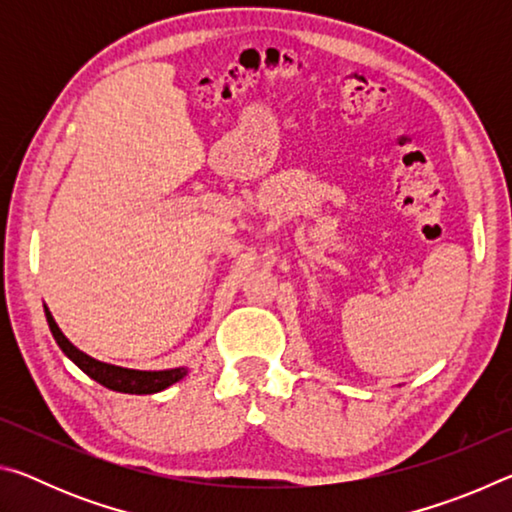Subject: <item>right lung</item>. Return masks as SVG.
<instances>
[{
  "mask_svg": "<svg viewBox=\"0 0 512 512\" xmlns=\"http://www.w3.org/2000/svg\"><path fill=\"white\" fill-rule=\"evenodd\" d=\"M45 316H47L51 334H54L58 348L65 352V357L69 361H74L85 375L92 377L94 381H99L101 386L110 388V391L131 393V395H151V393L164 391V388H169L171 384H176V381H180L187 375L185 366L169 368V370H133V368H121V366H112V363L92 359L90 354L81 352L74 343H69V339L60 332V327L56 325V320L47 307H45Z\"/></svg>",
  "mask_w": 512,
  "mask_h": 512,
  "instance_id": "1",
  "label": "right lung"
}]
</instances>
